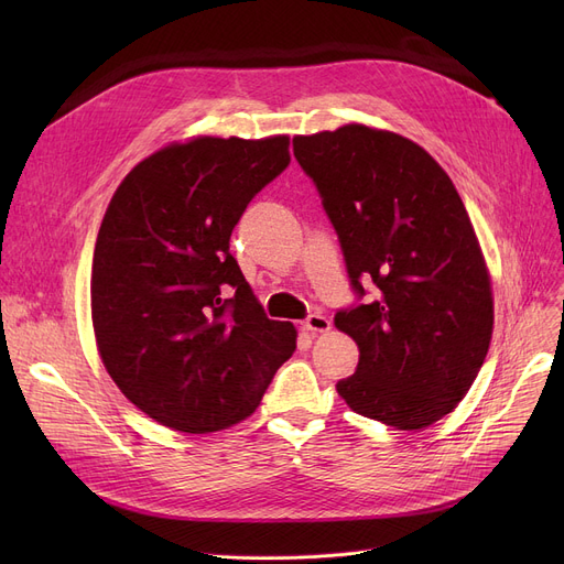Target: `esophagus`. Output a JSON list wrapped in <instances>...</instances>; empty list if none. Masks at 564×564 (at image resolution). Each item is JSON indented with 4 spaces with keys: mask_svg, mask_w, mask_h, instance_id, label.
Wrapping results in <instances>:
<instances>
[{
    "mask_svg": "<svg viewBox=\"0 0 564 564\" xmlns=\"http://www.w3.org/2000/svg\"><path fill=\"white\" fill-rule=\"evenodd\" d=\"M302 329L308 332V334H324V332L332 329V322H329V317H324V315H319V313H313V315H308V317L304 319Z\"/></svg>",
    "mask_w": 564,
    "mask_h": 564,
    "instance_id": "esophagus-1",
    "label": "esophagus"
}]
</instances>
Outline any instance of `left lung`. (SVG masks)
Returning a JSON list of instances; mask_svg holds the SVG:
<instances>
[{"instance_id": "left-lung-1", "label": "left lung", "mask_w": 564, "mask_h": 564, "mask_svg": "<svg viewBox=\"0 0 564 564\" xmlns=\"http://www.w3.org/2000/svg\"><path fill=\"white\" fill-rule=\"evenodd\" d=\"M332 219L357 297L336 327L359 345L336 383L351 411L395 430L451 413L476 381L494 332L487 264L466 207L436 160L395 132L343 126L292 139Z\"/></svg>"}]
</instances>
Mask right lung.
I'll list each match as a JSON object with an SVG mask.
<instances>
[{"label":"right lung","mask_w":564,"mask_h":564,"mask_svg":"<svg viewBox=\"0 0 564 564\" xmlns=\"http://www.w3.org/2000/svg\"><path fill=\"white\" fill-rule=\"evenodd\" d=\"M290 139L196 137L139 162L94 251L91 315L121 393L160 425L205 434L245 421L297 347L264 315L228 242L290 164Z\"/></svg>","instance_id":"right-lung-1"}]
</instances>
